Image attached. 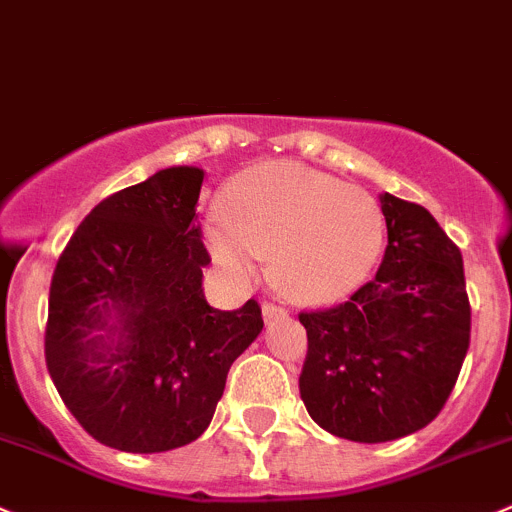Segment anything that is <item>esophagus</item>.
<instances>
[{"label": "esophagus", "instance_id": "34e87169", "mask_svg": "<svg viewBox=\"0 0 512 512\" xmlns=\"http://www.w3.org/2000/svg\"><path fill=\"white\" fill-rule=\"evenodd\" d=\"M262 315H265V320H272V317L285 315V310H282L280 305H275V302H265V305H262Z\"/></svg>", "mask_w": 512, "mask_h": 512}]
</instances>
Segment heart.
<instances>
[{"mask_svg": "<svg viewBox=\"0 0 512 512\" xmlns=\"http://www.w3.org/2000/svg\"><path fill=\"white\" fill-rule=\"evenodd\" d=\"M207 242L222 267L252 275L275 260L277 280L300 300H332L365 280L382 250V215L360 187L292 162H267L227 185Z\"/></svg>", "mask_w": 512, "mask_h": 512, "instance_id": "b5f03b06", "label": "heart"}]
</instances>
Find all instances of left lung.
<instances>
[{
  "label": "left lung",
  "mask_w": 512,
  "mask_h": 512,
  "mask_svg": "<svg viewBox=\"0 0 512 512\" xmlns=\"http://www.w3.org/2000/svg\"><path fill=\"white\" fill-rule=\"evenodd\" d=\"M385 257L350 300L300 312V398L320 428L388 443L438 418L470 345L463 255L425 207L380 195Z\"/></svg>",
  "instance_id": "obj_1"
}]
</instances>
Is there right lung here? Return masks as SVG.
<instances>
[{"label": "right lung", "mask_w": 512, "mask_h": 512, "mask_svg": "<svg viewBox=\"0 0 512 512\" xmlns=\"http://www.w3.org/2000/svg\"><path fill=\"white\" fill-rule=\"evenodd\" d=\"M205 172L167 167L99 202L59 255L44 357L77 423L114 450L165 453L200 438L262 310H215L195 222Z\"/></svg>", "instance_id": "add662e5"}]
</instances>
